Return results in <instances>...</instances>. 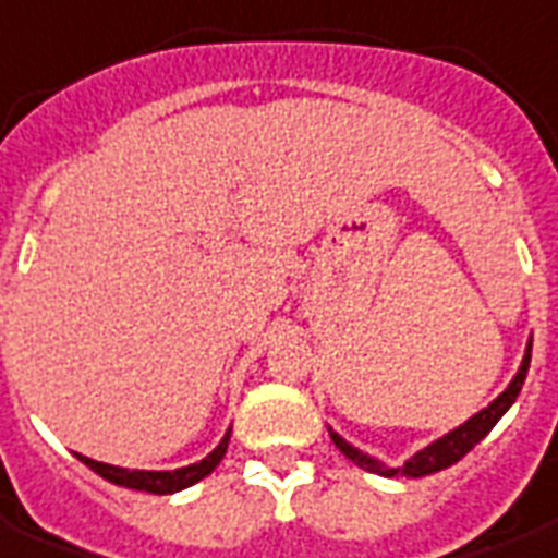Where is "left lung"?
<instances>
[{"mask_svg":"<svg viewBox=\"0 0 558 558\" xmlns=\"http://www.w3.org/2000/svg\"><path fill=\"white\" fill-rule=\"evenodd\" d=\"M530 354H533V342L526 345L524 363H521L518 374L512 377V383L506 386L504 392L497 395L495 401L488 403L486 410H480L477 415H471L465 424H459L457 430H450L448 436H441L439 441H433V445H427L424 450H418V453L407 459L401 468L383 465V462L372 459L368 453H363V450H356L354 445H348V441L333 430H330V439H333L336 448L342 450V453H345V457L351 459L354 465L365 468V471H372V474H380V477H395V474H407V477H427V474H436V471H441V468H450L453 462H459V459L465 457L468 450L486 439V433L495 427L497 421H500V415H504V412L509 410L512 403H515L518 392H521V386H524V380H526Z\"/></svg>","mask_w":558,"mask_h":558,"instance_id":"1","label":"left lung"}]
</instances>
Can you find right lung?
I'll use <instances>...</instances> for the list:
<instances>
[{
	"instance_id": "right-lung-1",
	"label": "right lung",
	"mask_w": 558,
	"mask_h": 558,
	"mask_svg": "<svg viewBox=\"0 0 558 558\" xmlns=\"http://www.w3.org/2000/svg\"><path fill=\"white\" fill-rule=\"evenodd\" d=\"M228 441H231V430L225 433V439L219 441V445H216V448H213L202 462H193V465H186V468H175V471H128V468L105 465V462L81 457V453H75V457H78L87 468H93L99 477L113 483V486L137 488V492H151V495H172V492H181V488L193 486V483L207 477L213 468L222 462L225 450H228Z\"/></svg>"
}]
</instances>
